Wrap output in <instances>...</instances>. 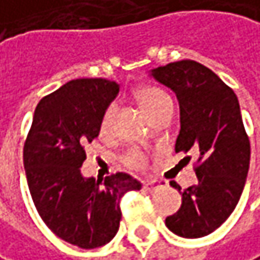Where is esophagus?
<instances>
[{
    "instance_id": "obj_1",
    "label": "esophagus",
    "mask_w": 260,
    "mask_h": 260,
    "mask_svg": "<svg viewBox=\"0 0 260 260\" xmlns=\"http://www.w3.org/2000/svg\"><path fill=\"white\" fill-rule=\"evenodd\" d=\"M164 184L160 183V181H146L144 184H143V187L146 189V190H149V192H152V190H156V189H159V187H162Z\"/></svg>"
}]
</instances>
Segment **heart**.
I'll return each mask as SVG.
<instances>
[{"label": "heart", "instance_id": "b5f03b06", "mask_svg": "<svg viewBox=\"0 0 260 260\" xmlns=\"http://www.w3.org/2000/svg\"><path fill=\"white\" fill-rule=\"evenodd\" d=\"M135 98L152 120L156 116H159L160 113H164L165 110L173 107V100H171L170 93H167L160 87H153V86L141 87L137 90ZM114 119H116V106L111 104V106L107 107L106 111L103 113V117H101L100 128H101L103 134H108L113 129ZM125 162H126V165H129L132 168H143L146 164V157L141 152L132 150L125 156Z\"/></svg>", "mask_w": 260, "mask_h": 260}]
</instances>
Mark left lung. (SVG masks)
Returning a JSON list of instances; mask_svg holds the SVG:
<instances>
[{
	"label": "left lung",
	"instance_id": "1",
	"mask_svg": "<svg viewBox=\"0 0 260 260\" xmlns=\"http://www.w3.org/2000/svg\"><path fill=\"white\" fill-rule=\"evenodd\" d=\"M150 76L177 95L176 152L198 156V181L193 186L181 190L176 181L170 183L181 193V207L165 219V224L178 237L201 238L231 216L246 184L250 141L238 98L219 76L195 60L157 67Z\"/></svg>",
	"mask_w": 260,
	"mask_h": 260
}]
</instances>
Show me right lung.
I'll return each instance as SVG.
<instances>
[{"instance_id":"1","label":"right lung","mask_w":260,"mask_h":260,"mask_svg":"<svg viewBox=\"0 0 260 260\" xmlns=\"http://www.w3.org/2000/svg\"><path fill=\"white\" fill-rule=\"evenodd\" d=\"M119 93L106 79H77L44 96L23 146V167L37 211L60 240L80 248L110 243L122 219L120 200L141 183L126 173L106 180L83 177L84 146L98 134L101 117Z\"/></svg>"}]
</instances>
